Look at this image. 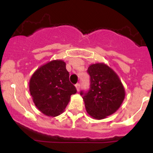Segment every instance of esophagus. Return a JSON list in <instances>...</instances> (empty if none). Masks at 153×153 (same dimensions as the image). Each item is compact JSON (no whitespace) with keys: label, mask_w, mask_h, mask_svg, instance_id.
<instances>
[{"label":"esophagus","mask_w":153,"mask_h":153,"mask_svg":"<svg viewBox=\"0 0 153 153\" xmlns=\"http://www.w3.org/2000/svg\"><path fill=\"white\" fill-rule=\"evenodd\" d=\"M75 88H76V90L78 91H80V84H76V85H75Z\"/></svg>","instance_id":"obj_1"}]
</instances>
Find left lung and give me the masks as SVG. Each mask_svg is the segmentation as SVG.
<instances>
[{
  "instance_id": "left-lung-1",
  "label": "left lung",
  "mask_w": 153,
  "mask_h": 153,
  "mask_svg": "<svg viewBox=\"0 0 153 153\" xmlns=\"http://www.w3.org/2000/svg\"><path fill=\"white\" fill-rule=\"evenodd\" d=\"M91 88L80 92L85 110L95 119H103L115 113L125 98V89L119 75L103 62L91 64L88 69Z\"/></svg>"
}]
</instances>
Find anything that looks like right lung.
<instances>
[{"instance_id": "obj_1", "label": "right lung", "mask_w": 153, "mask_h": 153, "mask_svg": "<svg viewBox=\"0 0 153 153\" xmlns=\"http://www.w3.org/2000/svg\"><path fill=\"white\" fill-rule=\"evenodd\" d=\"M29 91L36 108L53 117L64 111L71 95L77 92L62 59H54L37 68L29 80Z\"/></svg>"}]
</instances>
